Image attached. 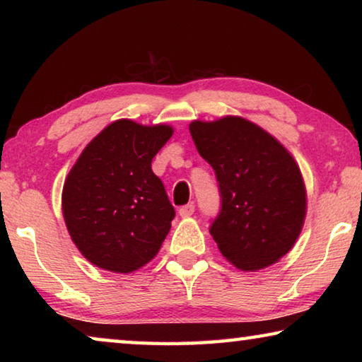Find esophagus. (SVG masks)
<instances>
[{
  "instance_id": "esophagus-1",
  "label": "esophagus",
  "mask_w": 362,
  "mask_h": 362,
  "mask_svg": "<svg viewBox=\"0 0 362 362\" xmlns=\"http://www.w3.org/2000/svg\"><path fill=\"white\" fill-rule=\"evenodd\" d=\"M193 212H194V204L193 203H189L187 206H182L179 209L180 217H189V216H193Z\"/></svg>"
}]
</instances>
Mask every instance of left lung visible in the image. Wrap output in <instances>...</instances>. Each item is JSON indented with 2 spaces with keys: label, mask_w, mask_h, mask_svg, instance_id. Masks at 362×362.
<instances>
[{
  "label": "left lung",
  "mask_w": 362,
  "mask_h": 362,
  "mask_svg": "<svg viewBox=\"0 0 362 362\" xmlns=\"http://www.w3.org/2000/svg\"><path fill=\"white\" fill-rule=\"evenodd\" d=\"M189 134L216 170L222 209L211 225L218 250L243 272L281 260L306 216V188L286 146L241 116L189 122Z\"/></svg>",
  "instance_id": "1"
}]
</instances>
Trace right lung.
I'll return each instance as SVG.
<instances>
[{"label": "right lung", "mask_w": 362, "mask_h": 362, "mask_svg": "<svg viewBox=\"0 0 362 362\" xmlns=\"http://www.w3.org/2000/svg\"><path fill=\"white\" fill-rule=\"evenodd\" d=\"M173 134L169 124L116 119L73 164L62 212L71 241L93 265L127 274L159 252L175 211L151 161Z\"/></svg>", "instance_id": "right-lung-1"}]
</instances>
